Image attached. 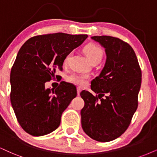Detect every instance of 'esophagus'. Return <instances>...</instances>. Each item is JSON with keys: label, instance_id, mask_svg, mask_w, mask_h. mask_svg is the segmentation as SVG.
<instances>
[{"label": "esophagus", "instance_id": "obj_1", "mask_svg": "<svg viewBox=\"0 0 157 157\" xmlns=\"http://www.w3.org/2000/svg\"><path fill=\"white\" fill-rule=\"evenodd\" d=\"M82 89L81 87H77V94H78V95H79L80 94V92H82Z\"/></svg>", "mask_w": 157, "mask_h": 157}]
</instances>
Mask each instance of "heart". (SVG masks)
Segmentation results:
<instances>
[{"mask_svg": "<svg viewBox=\"0 0 157 157\" xmlns=\"http://www.w3.org/2000/svg\"><path fill=\"white\" fill-rule=\"evenodd\" d=\"M84 50L85 54L87 56L89 60L90 61V63L92 64L99 63L101 61L104 55V51L102 49V47H100L99 45L95 44H87V45L85 46ZM71 55H72L71 52L67 54L65 59H64V63H67L68 62L69 59L71 57ZM89 76L87 75L74 73V74L71 75L68 77V81L70 82L83 86V85H84L86 83V80H87Z\"/></svg>", "mask_w": 157, "mask_h": 157, "instance_id": "obj_1", "label": "heart"}]
</instances>
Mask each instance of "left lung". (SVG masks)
I'll use <instances>...</instances> for the list:
<instances>
[{
    "label": "left lung",
    "instance_id": "obj_1",
    "mask_svg": "<svg viewBox=\"0 0 157 157\" xmlns=\"http://www.w3.org/2000/svg\"><path fill=\"white\" fill-rule=\"evenodd\" d=\"M105 48L106 61L100 75L91 82L94 96L82 91L81 111L83 130L91 138L108 142L128 128L138 108L141 70L131 46L108 36L92 37Z\"/></svg>",
    "mask_w": 157,
    "mask_h": 157
}]
</instances>
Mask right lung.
Returning a JSON list of instances; mask_svg holds the SVG:
<instances>
[{
	"mask_svg": "<svg viewBox=\"0 0 157 157\" xmlns=\"http://www.w3.org/2000/svg\"><path fill=\"white\" fill-rule=\"evenodd\" d=\"M87 35L63 33L30 38L17 54L10 74V100L22 128L33 136H43L59 126L61 116L77 95L76 87L62 82L57 88L45 83L58 78L67 54L78 47Z\"/></svg>",
	"mask_w": 157,
	"mask_h": 157,
	"instance_id": "add662e5",
	"label": "right lung"
}]
</instances>
